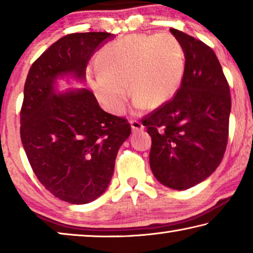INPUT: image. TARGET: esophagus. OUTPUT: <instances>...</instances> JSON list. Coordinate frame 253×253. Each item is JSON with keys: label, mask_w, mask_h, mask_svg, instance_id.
<instances>
[{"label": "esophagus", "mask_w": 253, "mask_h": 253, "mask_svg": "<svg viewBox=\"0 0 253 253\" xmlns=\"http://www.w3.org/2000/svg\"><path fill=\"white\" fill-rule=\"evenodd\" d=\"M130 125H131V128L134 131H140L144 129L143 124L139 121H130Z\"/></svg>", "instance_id": "esophagus-1"}]
</instances>
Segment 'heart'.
Returning <instances> with one entry per match:
<instances>
[{
    "instance_id": "obj_1",
    "label": "heart",
    "mask_w": 253,
    "mask_h": 253,
    "mask_svg": "<svg viewBox=\"0 0 253 253\" xmlns=\"http://www.w3.org/2000/svg\"><path fill=\"white\" fill-rule=\"evenodd\" d=\"M100 69L93 75V89L107 109L125 110L128 87L137 110L156 108L172 98L184 74V51L169 33L130 34L100 50Z\"/></svg>"
}]
</instances>
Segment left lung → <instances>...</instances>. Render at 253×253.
I'll return each instance as SVG.
<instances>
[{"instance_id": "left-lung-1", "label": "left lung", "mask_w": 253, "mask_h": 253, "mask_svg": "<svg viewBox=\"0 0 253 253\" xmlns=\"http://www.w3.org/2000/svg\"><path fill=\"white\" fill-rule=\"evenodd\" d=\"M185 66L173 99L143 119L152 137L154 176L173 190H187L208 178L223 158L229 136L230 87L214 51L176 29Z\"/></svg>"}]
</instances>
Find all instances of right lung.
Here are the masks:
<instances>
[{
  "instance_id": "obj_1",
  "label": "right lung",
  "mask_w": 253,
  "mask_h": 253,
  "mask_svg": "<svg viewBox=\"0 0 253 253\" xmlns=\"http://www.w3.org/2000/svg\"><path fill=\"white\" fill-rule=\"evenodd\" d=\"M108 32L71 33L49 46L29 70L21 108V140L36 176L55 198L85 204L104 193L115 160L129 137L127 119L100 108L85 88L58 92L57 79L84 80L85 68Z\"/></svg>"
}]
</instances>
